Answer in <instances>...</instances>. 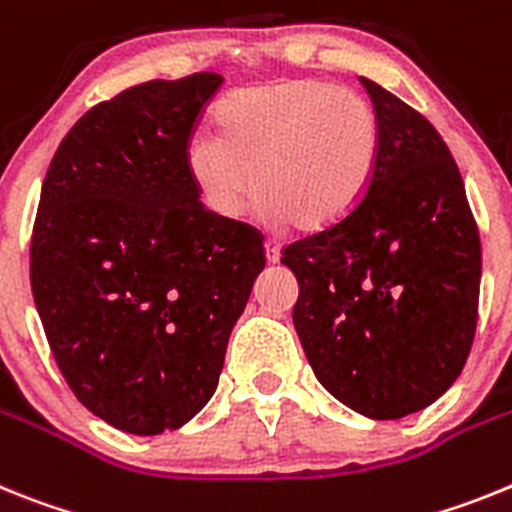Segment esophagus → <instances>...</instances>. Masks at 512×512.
<instances>
[{
  "label": "esophagus",
  "instance_id": "esophagus-1",
  "mask_svg": "<svg viewBox=\"0 0 512 512\" xmlns=\"http://www.w3.org/2000/svg\"><path fill=\"white\" fill-rule=\"evenodd\" d=\"M265 255H268V262L281 260V244L275 242V239H268V242H265Z\"/></svg>",
  "mask_w": 512,
  "mask_h": 512
}]
</instances>
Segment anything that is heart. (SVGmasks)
Wrapping results in <instances>:
<instances>
[{"instance_id":"1","label":"heart","mask_w":512,"mask_h":512,"mask_svg":"<svg viewBox=\"0 0 512 512\" xmlns=\"http://www.w3.org/2000/svg\"><path fill=\"white\" fill-rule=\"evenodd\" d=\"M216 121L219 136L190 141L188 167L221 219H234L257 190L273 219L327 229L363 201L376 175L379 113L332 82L296 79L234 92Z\"/></svg>"}]
</instances>
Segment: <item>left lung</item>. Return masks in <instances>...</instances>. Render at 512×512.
<instances>
[{"label":"left lung","mask_w":512,"mask_h":512,"mask_svg":"<svg viewBox=\"0 0 512 512\" xmlns=\"http://www.w3.org/2000/svg\"><path fill=\"white\" fill-rule=\"evenodd\" d=\"M381 123L376 175L337 224L283 247L293 324L319 384L373 420L459 379L479 314L482 244L464 180L425 115L361 79Z\"/></svg>","instance_id":"1"}]
</instances>
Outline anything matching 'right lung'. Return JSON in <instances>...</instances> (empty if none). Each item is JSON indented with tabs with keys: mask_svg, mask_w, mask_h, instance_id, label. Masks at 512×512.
I'll list each match as a JSON object with an SVG mask.
<instances>
[{
	"mask_svg": "<svg viewBox=\"0 0 512 512\" xmlns=\"http://www.w3.org/2000/svg\"><path fill=\"white\" fill-rule=\"evenodd\" d=\"M221 74L151 79L61 141L30 239V286L74 397L113 428L177 430L219 386L265 268L262 234L201 203L188 149Z\"/></svg>",
	"mask_w": 512,
	"mask_h": 512,
	"instance_id": "1",
	"label": "right lung"
}]
</instances>
